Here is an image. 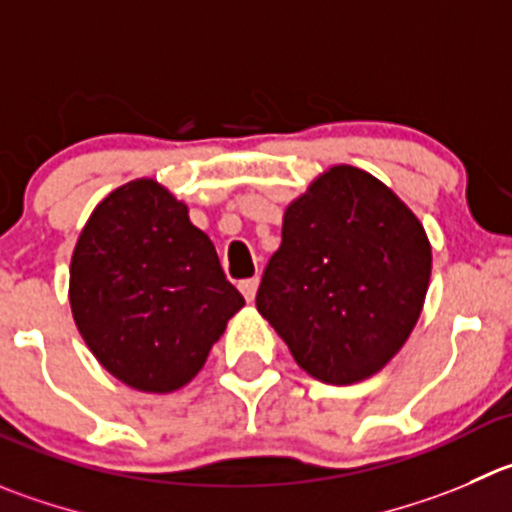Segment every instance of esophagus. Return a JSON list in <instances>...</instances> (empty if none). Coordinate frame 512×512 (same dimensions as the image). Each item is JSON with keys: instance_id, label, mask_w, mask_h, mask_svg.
I'll use <instances>...</instances> for the list:
<instances>
[{"instance_id": "1", "label": "esophagus", "mask_w": 512, "mask_h": 512, "mask_svg": "<svg viewBox=\"0 0 512 512\" xmlns=\"http://www.w3.org/2000/svg\"><path fill=\"white\" fill-rule=\"evenodd\" d=\"M238 289L246 296V301H253L256 299V289H259V279H256V276H253V279H243L241 284H238Z\"/></svg>"}]
</instances>
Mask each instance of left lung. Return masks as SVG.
<instances>
[{
    "mask_svg": "<svg viewBox=\"0 0 512 512\" xmlns=\"http://www.w3.org/2000/svg\"><path fill=\"white\" fill-rule=\"evenodd\" d=\"M430 271V241L415 213L369 173L337 165L286 208L256 309L304 372L354 384L407 342Z\"/></svg>",
    "mask_w": 512,
    "mask_h": 512,
    "instance_id": "1",
    "label": "left lung"
}]
</instances>
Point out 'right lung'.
<instances>
[{"instance_id":"obj_1","label":"right lung","mask_w":512,"mask_h":512,"mask_svg":"<svg viewBox=\"0 0 512 512\" xmlns=\"http://www.w3.org/2000/svg\"><path fill=\"white\" fill-rule=\"evenodd\" d=\"M243 304L211 238L155 180L110 193L77 238L72 316L128 387L163 394L191 382Z\"/></svg>"}]
</instances>
